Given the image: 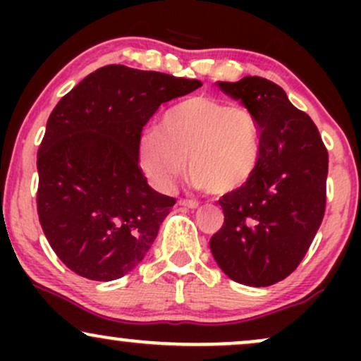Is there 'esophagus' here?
<instances>
[{"instance_id":"34e87169","label":"esophagus","mask_w":361,"mask_h":361,"mask_svg":"<svg viewBox=\"0 0 361 361\" xmlns=\"http://www.w3.org/2000/svg\"><path fill=\"white\" fill-rule=\"evenodd\" d=\"M178 204H180L181 207H188V209H198L200 207V204L195 200H185V198H181V200H178Z\"/></svg>"}]
</instances>
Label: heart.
<instances>
[{
	"mask_svg": "<svg viewBox=\"0 0 361 361\" xmlns=\"http://www.w3.org/2000/svg\"><path fill=\"white\" fill-rule=\"evenodd\" d=\"M259 152L261 130L252 111L212 97H193L169 109L157 130L142 135L137 161L161 190L175 183L188 161L195 186L224 195L250 181Z\"/></svg>",
	"mask_w": 361,
	"mask_h": 361,
	"instance_id": "1",
	"label": "heart"
}]
</instances>
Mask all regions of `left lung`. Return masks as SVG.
Returning <instances> with one entry per match:
<instances>
[{"label": "left lung", "mask_w": 361, "mask_h": 361, "mask_svg": "<svg viewBox=\"0 0 361 361\" xmlns=\"http://www.w3.org/2000/svg\"><path fill=\"white\" fill-rule=\"evenodd\" d=\"M259 123L258 166L219 200L224 226L210 239L219 268L238 283L270 287L299 267L326 209L327 151L317 127L273 81H219Z\"/></svg>", "instance_id": "obj_1"}]
</instances>
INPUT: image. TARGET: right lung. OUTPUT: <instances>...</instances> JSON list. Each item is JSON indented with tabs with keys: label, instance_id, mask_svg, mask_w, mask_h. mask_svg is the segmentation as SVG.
<instances>
[{
	"label": "right lung",
	"instance_id": "right-lung-1",
	"mask_svg": "<svg viewBox=\"0 0 361 361\" xmlns=\"http://www.w3.org/2000/svg\"><path fill=\"white\" fill-rule=\"evenodd\" d=\"M198 80L110 64L61 98L37 154V212L49 244L88 280L122 279L144 259L176 204L147 185L142 128Z\"/></svg>",
	"mask_w": 361,
	"mask_h": 361
}]
</instances>
